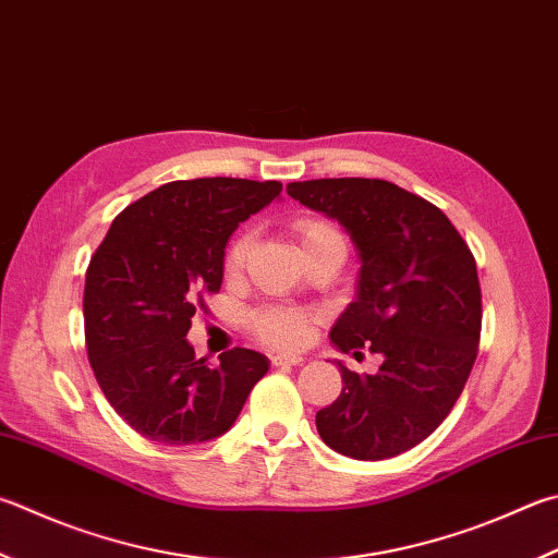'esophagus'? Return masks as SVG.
I'll return each mask as SVG.
<instances>
[{"mask_svg":"<svg viewBox=\"0 0 558 558\" xmlns=\"http://www.w3.org/2000/svg\"><path fill=\"white\" fill-rule=\"evenodd\" d=\"M302 361H305V359L292 356V353H278V356H270V363L276 368H280V366H300Z\"/></svg>","mask_w":558,"mask_h":558,"instance_id":"obj_1","label":"esophagus"}]
</instances>
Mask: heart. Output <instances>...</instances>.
I'll list each match as a JSON object with an SVG mask.
<instances>
[{
  "instance_id": "heart-1",
  "label": "heart",
  "mask_w": 558,
  "mask_h": 558,
  "mask_svg": "<svg viewBox=\"0 0 558 558\" xmlns=\"http://www.w3.org/2000/svg\"><path fill=\"white\" fill-rule=\"evenodd\" d=\"M292 236L298 239L302 256L322 246H339L347 251V239L331 221L319 217H300L292 221ZM253 246V231H239L225 253L227 276H236L244 268ZM314 314L300 307H263L248 317V327L272 349H298L307 341Z\"/></svg>"
}]
</instances>
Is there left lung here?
Wrapping results in <instances>:
<instances>
[{"mask_svg":"<svg viewBox=\"0 0 558 558\" xmlns=\"http://www.w3.org/2000/svg\"><path fill=\"white\" fill-rule=\"evenodd\" d=\"M288 195L337 219L359 253L356 300L331 343L383 356L376 376L339 363L343 388L317 412V432L351 459H392L447 420L471 376L483 317L475 258L439 207L395 182L322 178L290 182Z\"/></svg>","mask_w":558,"mask_h":558,"instance_id":"1","label":"left lung"}]
</instances>
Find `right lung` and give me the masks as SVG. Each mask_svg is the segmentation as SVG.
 I'll return each instance as SVG.
<instances>
[{
	"label": "right lung",
	"mask_w": 558,
	"mask_h": 558,
	"mask_svg": "<svg viewBox=\"0 0 558 558\" xmlns=\"http://www.w3.org/2000/svg\"><path fill=\"white\" fill-rule=\"evenodd\" d=\"M276 180L166 182L111 221L85 276L87 359L111 408L141 437H221L270 361L231 349L207 366L185 339L205 292H219L241 221L280 197Z\"/></svg>",
	"instance_id": "right-lung-1"
}]
</instances>
